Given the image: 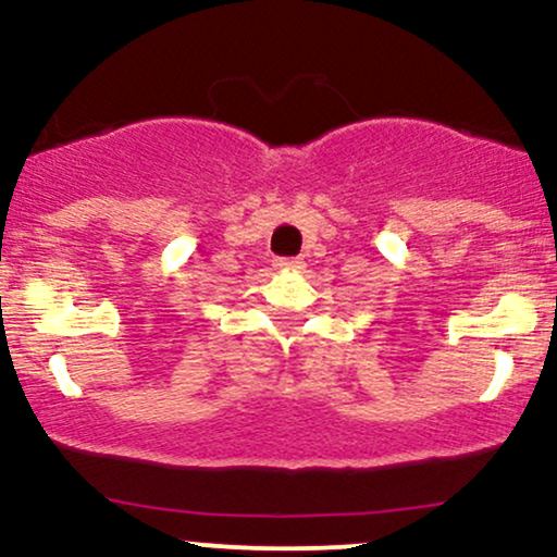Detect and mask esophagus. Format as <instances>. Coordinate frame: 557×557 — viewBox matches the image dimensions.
Instances as JSON below:
<instances>
[{
  "mask_svg": "<svg viewBox=\"0 0 557 557\" xmlns=\"http://www.w3.org/2000/svg\"><path fill=\"white\" fill-rule=\"evenodd\" d=\"M274 267H277L280 272H296V270H300V267H304V261H300V259H277V261H274Z\"/></svg>",
  "mask_w": 557,
  "mask_h": 557,
  "instance_id": "esophagus-1",
  "label": "esophagus"
}]
</instances>
